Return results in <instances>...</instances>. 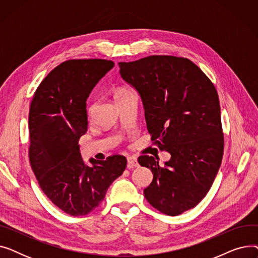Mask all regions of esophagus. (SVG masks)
Wrapping results in <instances>:
<instances>
[{
    "mask_svg": "<svg viewBox=\"0 0 258 258\" xmlns=\"http://www.w3.org/2000/svg\"><path fill=\"white\" fill-rule=\"evenodd\" d=\"M138 166V161L135 157H127V168H134Z\"/></svg>",
    "mask_w": 258,
    "mask_h": 258,
    "instance_id": "obj_1",
    "label": "esophagus"
}]
</instances>
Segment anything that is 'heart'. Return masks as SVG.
Here are the masks:
<instances>
[{"instance_id":"obj_1","label":"heart","mask_w":258,"mask_h":258,"mask_svg":"<svg viewBox=\"0 0 258 258\" xmlns=\"http://www.w3.org/2000/svg\"><path fill=\"white\" fill-rule=\"evenodd\" d=\"M125 92H128V90H124V89L119 90V91L115 94V97H116V96H119V95L123 94V93H125ZM93 108H94V106H93V105H91V106L89 107V114H92V112H93Z\"/></svg>"}]
</instances>
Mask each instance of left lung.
<instances>
[{"instance_id":"8db88e82","label":"left lung","mask_w":258,"mask_h":258,"mask_svg":"<svg viewBox=\"0 0 258 258\" xmlns=\"http://www.w3.org/2000/svg\"><path fill=\"white\" fill-rule=\"evenodd\" d=\"M119 67L122 79L142 100L152 140L170 154L164 165L152 156L138 158L154 174L144 196L162 213L179 215L205 198L222 163L218 92L187 58L153 55Z\"/></svg>"}]
</instances>
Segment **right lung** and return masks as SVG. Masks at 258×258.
<instances>
[{"label":"right lung","instance_id":"right-lung-1","mask_svg":"<svg viewBox=\"0 0 258 258\" xmlns=\"http://www.w3.org/2000/svg\"><path fill=\"white\" fill-rule=\"evenodd\" d=\"M114 67L112 60L71 59L57 66L35 91L29 110V159L45 195L66 213L86 215L103 201L111 184L126 167L123 156L91 165L78 140L87 133V99Z\"/></svg>","mask_w":258,"mask_h":258}]
</instances>
